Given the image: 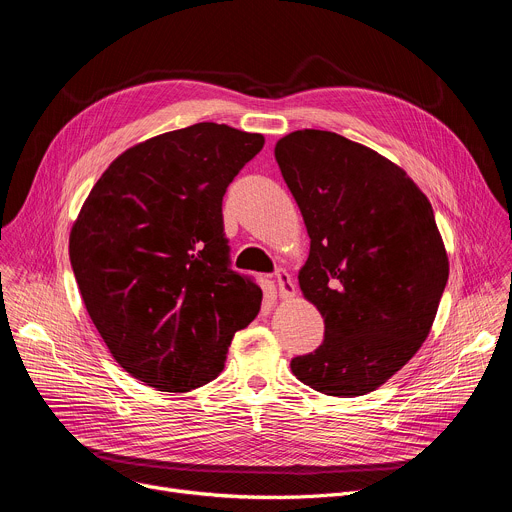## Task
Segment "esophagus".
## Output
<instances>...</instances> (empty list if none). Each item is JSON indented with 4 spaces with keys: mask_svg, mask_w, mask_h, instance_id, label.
I'll return each mask as SVG.
<instances>
[{
    "mask_svg": "<svg viewBox=\"0 0 512 512\" xmlns=\"http://www.w3.org/2000/svg\"><path fill=\"white\" fill-rule=\"evenodd\" d=\"M275 281H277L281 298H291L296 294V285H294V281H291L289 273L283 267L275 269Z\"/></svg>",
    "mask_w": 512,
    "mask_h": 512,
    "instance_id": "esophagus-1",
    "label": "esophagus"
}]
</instances>
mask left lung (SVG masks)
<instances>
[{"label":"left lung","instance_id":"1","mask_svg":"<svg viewBox=\"0 0 512 512\" xmlns=\"http://www.w3.org/2000/svg\"><path fill=\"white\" fill-rule=\"evenodd\" d=\"M275 160L310 235L300 287L326 326L291 373L324 395L371 393L419 350L446 289L433 208L399 166L332 131L281 137Z\"/></svg>","mask_w":512,"mask_h":512}]
</instances>
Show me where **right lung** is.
<instances>
[{"label":"right lung","instance_id":"right-lung-1","mask_svg":"<svg viewBox=\"0 0 512 512\" xmlns=\"http://www.w3.org/2000/svg\"><path fill=\"white\" fill-rule=\"evenodd\" d=\"M261 133L196 123L121 154L70 233L87 312L121 367L158 391L221 375L261 287L231 269L223 196L263 148Z\"/></svg>","mask_w":512,"mask_h":512}]
</instances>
